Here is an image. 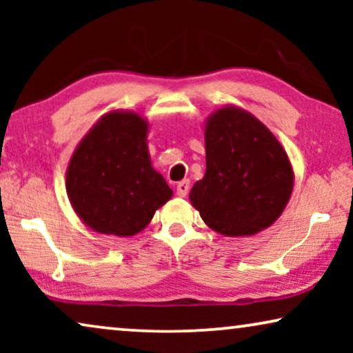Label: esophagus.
I'll list each match as a JSON object with an SVG mask.
<instances>
[{
    "mask_svg": "<svg viewBox=\"0 0 353 353\" xmlns=\"http://www.w3.org/2000/svg\"><path fill=\"white\" fill-rule=\"evenodd\" d=\"M190 191V180H183L176 185V194L180 197H185Z\"/></svg>",
    "mask_w": 353,
    "mask_h": 353,
    "instance_id": "esophagus-1",
    "label": "esophagus"
}]
</instances>
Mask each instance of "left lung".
I'll list each match as a JSON object with an SVG mask.
<instances>
[{
	"instance_id": "1",
	"label": "left lung",
	"mask_w": 353,
	"mask_h": 353,
	"mask_svg": "<svg viewBox=\"0 0 353 353\" xmlns=\"http://www.w3.org/2000/svg\"><path fill=\"white\" fill-rule=\"evenodd\" d=\"M207 170L190 192L192 205L210 228L248 236L268 228L292 192L288 154L254 115L223 108L205 127Z\"/></svg>"
}]
</instances>
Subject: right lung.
<instances>
[{
	"label": "right lung",
	"mask_w": 353,
	"mask_h": 353,
	"mask_svg": "<svg viewBox=\"0 0 353 353\" xmlns=\"http://www.w3.org/2000/svg\"><path fill=\"white\" fill-rule=\"evenodd\" d=\"M148 125L138 114L104 115L79 144L67 168V194L90 228L133 236L173 191L151 165Z\"/></svg>",
	"instance_id": "add662e5"
}]
</instances>
